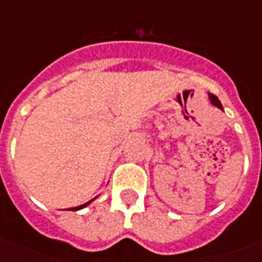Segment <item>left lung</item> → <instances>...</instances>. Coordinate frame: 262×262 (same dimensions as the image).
Returning a JSON list of instances; mask_svg holds the SVG:
<instances>
[{"label": "left lung", "instance_id": "1", "mask_svg": "<svg viewBox=\"0 0 262 262\" xmlns=\"http://www.w3.org/2000/svg\"><path fill=\"white\" fill-rule=\"evenodd\" d=\"M209 100H211L212 104H215V106H217V107H219V108H222V103H220L219 99L216 98V96L213 94H209Z\"/></svg>", "mask_w": 262, "mask_h": 262}]
</instances>
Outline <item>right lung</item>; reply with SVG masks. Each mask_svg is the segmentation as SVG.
<instances>
[{"mask_svg": "<svg viewBox=\"0 0 262 262\" xmlns=\"http://www.w3.org/2000/svg\"><path fill=\"white\" fill-rule=\"evenodd\" d=\"M95 199H96V197H95ZM95 199L90 200V201H88V203L83 204V205H79V207H75V208H69V209H72V211H79V209H83V208H85V207H87V205H90V204L92 203V201H94Z\"/></svg>", "mask_w": 262, "mask_h": 262, "instance_id": "1", "label": "right lung"}]
</instances>
